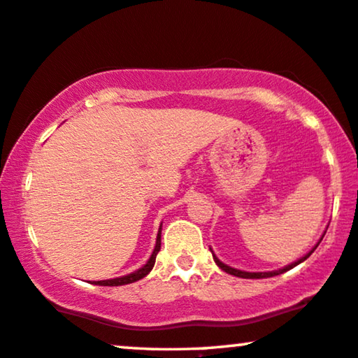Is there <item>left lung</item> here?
I'll return each instance as SVG.
<instances>
[{"label": "left lung", "instance_id": "left-lung-1", "mask_svg": "<svg viewBox=\"0 0 358 358\" xmlns=\"http://www.w3.org/2000/svg\"><path fill=\"white\" fill-rule=\"evenodd\" d=\"M322 237H324V236H322ZM321 241H322V239H321ZM317 245H319V242H317ZM317 245H316V247H317ZM316 247H314V249H313L311 252H309L308 255H304L303 259H299L298 262H294V264L288 265V266H285V268H282V270H276V271H264V273H250V271H242V270H236V268H232V266H227L226 264H222V262H219L216 255H213V257H214V262H216L217 266H221V268H222L224 271H226V273H231V275H234V276H239V278H268V276H275V275L285 273V271L292 270L293 266H296L298 264H301V262L306 260L308 257L311 255L314 250H316Z\"/></svg>", "mask_w": 358, "mask_h": 358}]
</instances>
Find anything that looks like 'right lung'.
<instances>
[{"instance_id":"right-lung-1","label":"right lung","mask_w":358,"mask_h":358,"mask_svg":"<svg viewBox=\"0 0 358 358\" xmlns=\"http://www.w3.org/2000/svg\"><path fill=\"white\" fill-rule=\"evenodd\" d=\"M162 229V227H160ZM160 234L162 232L159 231V234H157V244H155V249L154 252H152L150 259L147 264L142 266V268H139L137 271H134V273H129L126 276H121V278H114V280H103V282H93V285H101V287H119V285H127V283H134L137 282V280L144 278V276L149 273V271L152 270V266H154L155 264V259H157V254H159L160 250Z\"/></svg>"}]
</instances>
